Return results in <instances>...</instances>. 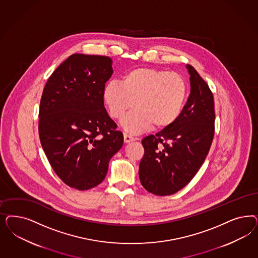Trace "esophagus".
Returning <instances> with one entry per match:
<instances>
[{
	"label": "esophagus",
	"mask_w": 258,
	"mask_h": 258,
	"mask_svg": "<svg viewBox=\"0 0 258 258\" xmlns=\"http://www.w3.org/2000/svg\"><path fill=\"white\" fill-rule=\"evenodd\" d=\"M124 142L125 143H129V142H134L135 141V139H134L132 136H130V135H128V134H124Z\"/></svg>",
	"instance_id": "obj_1"
}]
</instances>
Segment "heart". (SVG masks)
Returning a JSON list of instances; mask_svg holds the SVG:
<instances>
[{"mask_svg": "<svg viewBox=\"0 0 258 258\" xmlns=\"http://www.w3.org/2000/svg\"><path fill=\"white\" fill-rule=\"evenodd\" d=\"M188 85L182 76L166 70L141 67L125 73L121 82L106 84L103 100L113 118L121 121L126 132L142 133L153 125L164 129L173 124L182 112Z\"/></svg>", "mask_w": 258, "mask_h": 258, "instance_id": "1", "label": "heart"}]
</instances>
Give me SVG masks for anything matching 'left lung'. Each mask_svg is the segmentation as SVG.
<instances>
[{"label":"left lung","instance_id":"left-lung-1","mask_svg":"<svg viewBox=\"0 0 258 258\" xmlns=\"http://www.w3.org/2000/svg\"><path fill=\"white\" fill-rule=\"evenodd\" d=\"M191 93L175 122L142 140L144 156L139 175L142 186L156 196L181 190L198 173L215 134V104L208 84L187 64Z\"/></svg>","mask_w":258,"mask_h":258}]
</instances>
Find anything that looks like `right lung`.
Segmentation results:
<instances>
[{
  "label": "right lung",
  "mask_w": 258,
  "mask_h": 258,
  "mask_svg": "<svg viewBox=\"0 0 258 258\" xmlns=\"http://www.w3.org/2000/svg\"><path fill=\"white\" fill-rule=\"evenodd\" d=\"M112 63L105 56L73 54L52 73L42 92V149L58 177L80 191L102 182L110 159L123 144L103 101Z\"/></svg>",
  "instance_id": "add662e5"
}]
</instances>
